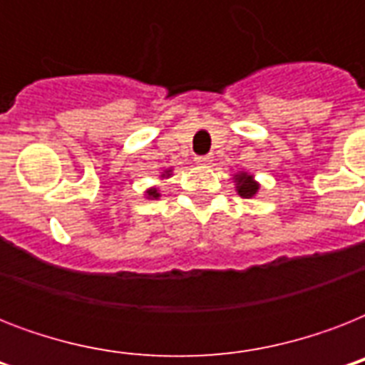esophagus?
I'll return each mask as SVG.
<instances>
[{"mask_svg":"<svg viewBox=\"0 0 365 365\" xmlns=\"http://www.w3.org/2000/svg\"><path fill=\"white\" fill-rule=\"evenodd\" d=\"M197 165H212V155H200V157H195Z\"/></svg>","mask_w":365,"mask_h":365,"instance_id":"1","label":"esophagus"}]
</instances>
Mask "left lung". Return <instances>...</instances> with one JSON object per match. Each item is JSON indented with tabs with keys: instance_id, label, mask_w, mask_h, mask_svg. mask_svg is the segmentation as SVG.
<instances>
[{
	"instance_id": "left-lung-1",
	"label": "left lung",
	"mask_w": 365,
	"mask_h": 365,
	"mask_svg": "<svg viewBox=\"0 0 365 365\" xmlns=\"http://www.w3.org/2000/svg\"><path fill=\"white\" fill-rule=\"evenodd\" d=\"M235 187H237V193L244 199H252L259 191V183L255 182V178L250 174V172H237L233 176Z\"/></svg>"
}]
</instances>
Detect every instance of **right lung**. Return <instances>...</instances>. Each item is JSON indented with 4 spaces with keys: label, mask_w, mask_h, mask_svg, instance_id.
Masks as SVG:
<instances>
[{
    "label": "right lung",
    "mask_w": 365,
    "mask_h": 365,
    "mask_svg": "<svg viewBox=\"0 0 365 365\" xmlns=\"http://www.w3.org/2000/svg\"><path fill=\"white\" fill-rule=\"evenodd\" d=\"M172 176V170L168 168V170H165L163 174H160V178H170ZM145 197L148 199H159L160 193H159V187H149L148 191H145Z\"/></svg>",
    "instance_id": "1"
}]
</instances>
